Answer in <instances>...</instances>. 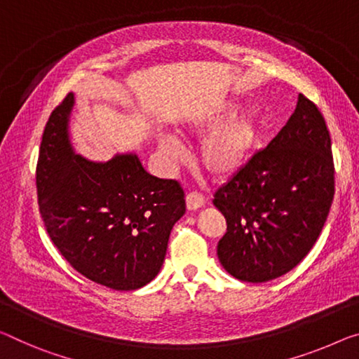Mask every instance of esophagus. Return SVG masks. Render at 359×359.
I'll use <instances>...</instances> for the list:
<instances>
[{"mask_svg":"<svg viewBox=\"0 0 359 359\" xmlns=\"http://www.w3.org/2000/svg\"><path fill=\"white\" fill-rule=\"evenodd\" d=\"M203 205H205V197L198 194V192H191V194L186 196V207L189 212L198 210V208H202Z\"/></svg>","mask_w":359,"mask_h":359,"instance_id":"esophagus-1","label":"esophagus"}]
</instances>
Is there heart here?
I'll list each match as a JSON object with an SVG mask.
<instances>
[{
    "label": "heart",
    "instance_id": "1",
    "mask_svg": "<svg viewBox=\"0 0 359 359\" xmlns=\"http://www.w3.org/2000/svg\"><path fill=\"white\" fill-rule=\"evenodd\" d=\"M236 102H224L205 114L192 117L186 133L203 136L210 133L201 147V163L215 180H226L241 172L249 163L260 140V120L250 110L237 112ZM161 151L170 162L183 157V149L172 136L161 135L157 140Z\"/></svg>",
    "mask_w": 359,
    "mask_h": 359
}]
</instances>
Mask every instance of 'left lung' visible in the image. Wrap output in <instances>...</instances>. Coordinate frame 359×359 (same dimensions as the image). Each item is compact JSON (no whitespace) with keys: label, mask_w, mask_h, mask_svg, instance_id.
Wrapping results in <instances>:
<instances>
[{"label":"left lung","mask_w":359,"mask_h":359,"mask_svg":"<svg viewBox=\"0 0 359 359\" xmlns=\"http://www.w3.org/2000/svg\"><path fill=\"white\" fill-rule=\"evenodd\" d=\"M334 198L330 136L318 107L299 95L278 136L215 192L228 231L218 260L236 279L268 283L295 268L321 233Z\"/></svg>","instance_id":"obj_1"}]
</instances>
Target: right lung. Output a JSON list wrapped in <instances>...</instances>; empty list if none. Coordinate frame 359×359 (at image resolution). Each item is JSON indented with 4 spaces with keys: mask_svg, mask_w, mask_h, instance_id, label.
I'll return each mask as SVG.
<instances>
[{
    "mask_svg": "<svg viewBox=\"0 0 359 359\" xmlns=\"http://www.w3.org/2000/svg\"><path fill=\"white\" fill-rule=\"evenodd\" d=\"M75 95L53 110L36 165L40 213L54 245L85 278L135 290L161 271L168 237L186 212L173 180L149 175L135 152L106 162L76 154L70 136Z\"/></svg>",
    "mask_w": 359,
    "mask_h": 359,
    "instance_id": "right-lung-1",
    "label": "right lung"
}]
</instances>
